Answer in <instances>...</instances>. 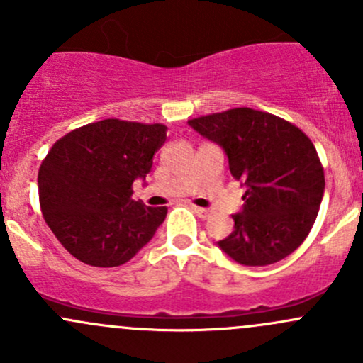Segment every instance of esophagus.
I'll return each mask as SVG.
<instances>
[{
  "label": "esophagus",
  "instance_id": "obj_1",
  "mask_svg": "<svg viewBox=\"0 0 363 363\" xmlns=\"http://www.w3.org/2000/svg\"><path fill=\"white\" fill-rule=\"evenodd\" d=\"M191 208H193V212H195V214L199 216V218H202V219H208V218H211V214H212L211 208L196 207V205H191Z\"/></svg>",
  "mask_w": 363,
  "mask_h": 363
}]
</instances>
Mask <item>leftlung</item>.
<instances>
[{"mask_svg": "<svg viewBox=\"0 0 363 363\" xmlns=\"http://www.w3.org/2000/svg\"><path fill=\"white\" fill-rule=\"evenodd\" d=\"M228 158L246 188L233 232L218 246L233 262L265 267L291 255L316 221L325 193L318 152L306 133L281 117L232 108L188 121Z\"/></svg>", "mask_w": 363, "mask_h": 363, "instance_id": "left-lung-1", "label": "left lung"}]
</instances>
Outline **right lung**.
<instances>
[{
  "instance_id": "obj_1",
  "label": "right lung",
  "mask_w": 363,
  "mask_h": 363,
  "mask_svg": "<svg viewBox=\"0 0 363 363\" xmlns=\"http://www.w3.org/2000/svg\"><path fill=\"white\" fill-rule=\"evenodd\" d=\"M167 126L104 119L69 131L38 172L42 214L69 255L93 267L130 262L167 218V207L131 199L151 172Z\"/></svg>"
}]
</instances>
